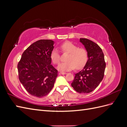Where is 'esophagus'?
<instances>
[{"instance_id":"esophagus-1","label":"esophagus","mask_w":127,"mask_h":127,"mask_svg":"<svg viewBox=\"0 0 127 127\" xmlns=\"http://www.w3.org/2000/svg\"><path fill=\"white\" fill-rule=\"evenodd\" d=\"M59 74H61V75H66V74H67V73L64 72H60Z\"/></svg>"}]
</instances>
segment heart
<instances>
[{
	"instance_id": "b5f03b06",
	"label": "heart",
	"mask_w": 127,
	"mask_h": 127,
	"mask_svg": "<svg viewBox=\"0 0 127 127\" xmlns=\"http://www.w3.org/2000/svg\"><path fill=\"white\" fill-rule=\"evenodd\" d=\"M63 52L69 53L66 58V62L59 64L57 68L61 71H68L76 68L77 69L82 68L87 62L88 55L86 50L78 48L77 46L70 42H66L60 46ZM51 59L56 64H58L60 60V53L57 49L52 50L51 52Z\"/></svg>"
}]
</instances>
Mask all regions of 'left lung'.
Here are the masks:
<instances>
[{
  "mask_svg": "<svg viewBox=\"0 0 127 127\" xmlns=\"http://www.w3.org/2000/svg\"><path fill=\"white\" fill-rule=\"evenodd\" d=\"M79 41L87 51L88 58L83 69L75 74L71 86L79 93H89L102 80L106 64L102 49L96 43L85 38H80Z\"/></svg>",
  "mask_w": 127,
  "mask_h": 127,
  "instance_id": "obj_1",
  "label": "left lung"
}]
</instances>
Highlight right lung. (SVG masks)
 I'll use <instances>...</instances> for the list:
<instances>
[{
  "instance_id": "1",
  "label": "right lung",
  "mask_w": 127,
  "mask_h": 127,
  "mask_svg": "<svg viewBox=\"0 0 127 127\" xmlns=\"http://www.w3.org/2000/svg\"><path fill=\"white\" fill-rule=\"evenodd\" d=\"M54 43L51 40L36 41L23 53L18 64L20 81L34 96H45L54 86L58 70L51 64L50 57Z\"/></svg>"
}]
</instances>
